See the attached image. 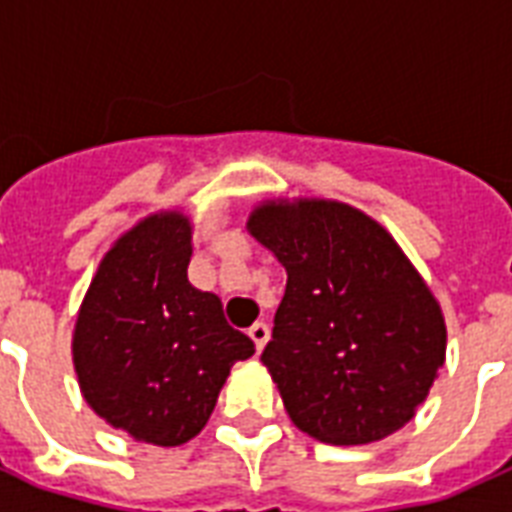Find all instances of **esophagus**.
<instances>
[{
	"label": "esophagus",
	"instance_id": "1",
	"mask_svg": "<svg viewBox=\"0 0 512 512\" xmlns=\"http://www.w3.org/2000/svg\"><path fill=\"white\" fill-rule=\"evenodd\" d=\"M248 336L253 339V344H256V350H264V344H267L269 339V328L264 326V323H253L251 328H248Z\"/></svg>",
	"mask_w": 512,
	"mask_h": 512
}]
</instances>
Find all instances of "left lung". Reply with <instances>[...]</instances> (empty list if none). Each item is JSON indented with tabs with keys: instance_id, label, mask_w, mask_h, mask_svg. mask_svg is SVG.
<instances>
[{
	"instance_id": "8db88e82",
	"label": "left lung",
	"mask_w": 512,
	"mask_h": 512,
	"mask_svg": "<svg viewBox=\"0 0 512 512\" xmlns=\"http://www.w3.org/2000/svg\"><path fill=\"white\" fill-rule=\"evenodd\" d=\"M245 227L288 275L261 363L293 425L331 446L398 433L446 360V320L425 277L347 202L272 197Z\"/></svg>"
}]
</instances>
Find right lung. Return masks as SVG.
Here are the masks:
<instances>
[{
  "label": "right lung",
  "instance_id": "right-lung-1",
  "mask_svg": "<svg viewBox=\"0 0 512 512\" xmlns=\"http://www.w3.org/2000/svg\"><path fill=\"white\" fill-rule=\"evenodd\" d=\"M189 259L192 219L181 208L136 221L104 253L71 334L87 406L162 449L200 435L232 366L256 352L219 296L189 283Z\"/></svg>",
  "mask_w": 512,
  "mask_h": 512
}]
</instances>
